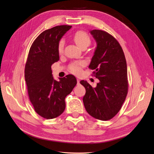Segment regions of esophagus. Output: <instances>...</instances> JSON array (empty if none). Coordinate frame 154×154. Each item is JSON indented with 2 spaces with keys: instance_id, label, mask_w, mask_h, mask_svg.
<instances>
[{
  "instance_id": "obj_1",
  "label": "esophagus",
  "mask_w": 154,
  "mask_h": 154,
  "mask_svg": "<svg viewBox=\"0 0 154 154\" xmlns=\"http://www.w3.org/2000/svg\"><path fill=\"white\" fill-rule=\"evenodd\" d=\"M77 84H80V80H79V79H77Z\"/></svg>"
}]
</instances>
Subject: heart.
Listing matches in <instances>:
<instances>
[{"instance_id": "1", "label": "heart", "mask_w": 154, "mask_h": 154, "mask_svg": "<svg viewBox=\"0 0 154 154\" xmlns=\"http://www.w3.org/2000/svg\"><path fill=\"white\" fill-rule=\"evenodd\" d=\"M73 41L81 49H86L91 44V38L88 33L82 30L77 31L73 34ZM65 41L63 39H61L58 44V52L59 54H62L64 51ZM86 65V63L84 61H74L71 63L68 66V70L75 75H80L82 73V68Z\"/></svg>"}]
</instances>
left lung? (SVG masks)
Segmentation results:
<instances>
[{
    "instance_id": "8db88e82",
    "label": "left lung",
    "mask_w": 154,
    "mask_h": 154,
    "mask_svg": "<svg viewBox=\"0 0 154 154\" xmlns=\"http://www.w3.org/2000/svg\"><path fill=\"white\" fill-rule=\"evenodd\" d=\"M91 33L97 47L89 68L94 70L92 75L100 82L93 88L87 81L80 82L86 89L83 102L91 116L108 121L121 110L128 92L126 60L120 44L111 34L100 30Z\"/></svg>"
}]
</instances>
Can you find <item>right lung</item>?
<instances>
[{
    "label": "right lung",
    "instance_id": "add662e5",
    "mask_svg": "<svg viewBox=\"0 0 154 154\" xmlns=\"http://www.w3.org/2000/svg\"><path fill=\"white\" fill-rule=\"evenodd\" d=\"M72 26H56L42 32L32 43L25 67L28 97L38 115L58 117L65 109L66 96L76 86V78L67 75L56 81L51 65L60 60L58 44Z\"/></svg>",
    "mask_w": 154,
    "mask_h": 154
}]
</instances>
